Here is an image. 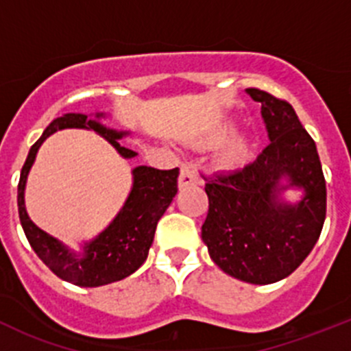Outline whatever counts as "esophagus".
I'll return each mask as SVG.
<instances>
[{
	"label": "esophagus",
	"instance_id": "34e87169",
	"mask_svg": "<svg viewBox=\"0 0 351 351\" xmlns=\"http://www.w3.org/2000/svg\"><path fill=\"white\" fill-rule=\"evenodd\" d=\"M198 183H202V178L197 173V169L193 168L192 165H183L182 173H180V180H178L180 189H185V186L189 185H198Z\"/></svg>",
	"mask_w": 351,
	"mask_h": 351
}]
</instances>
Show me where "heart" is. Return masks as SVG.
Segmentation results:
<instances>
[{"label": "heart", "mask_w": 351, "mask_h": 351, "mask_svg": "<svg viewBox=\"0 0 351 351\" xmlns=\"http://www.w3.org/2000/svg\"><path fill=\"white\" fill-rule=\"evenodd\" d=\"M234 132V129L232 127H224V129L221 130V139H226V137L229 136V134ZM247 156H250V144H247L246 139H234L231 141V143L226 146L224 153H222V158H224V161L228 162V165H241L247 159Z\"/></svg>", "instance_id": "heart-1"}]
</instances>
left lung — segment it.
Instances as JSON below:
<instances>
[{
    "instance_id": "8db88e82",
    "label": "left lung",
    "mask_w": 351,
    "mask_h": 351,
    "mask_svg": "<svg viewBox=\"0 0 351 351\" xmlns=\"http://www.w3.org/2000/svg\"><path fill=\"white\" fill-rule=\"evenodd\" d=\"M246 93L261 104L270 143L244 168L204 176L208 214L202 239L224 274L267 285L289 277L319 239L326 182L316 143L292 105L258 88ZM290 186L304 192L297 204L281 198Z\"/></svg>"
}]
</instances>
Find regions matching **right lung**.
<instances>
[{
  "instance_id": "obj_1",
  "label": "right lung",
  "mask_w": 351,
  "mask_h": 351,
  "mask_svg": "<svg viewBox=\"0 0 351 351\" xmlns=\"http://www.w3.org/2000/svg\"><path fill=\"white\" fill-rule=\"evenodd\" d=\"M104 113L90 119L84 113H66L49 123L40 139L30 147L19 182V215L32 250L47 265L52 274L77 287H100L132 275L146 261L153 244L156 226L173 197L178 192L180 169H156L137 166L132 169V190L108 228L76 254L61 241L42 231L30 221L25 208V185L38 147L49 136L62 129H90L104 136L122 158H136L137 153L120 146L119 139L129 132H119L100 122Z\"/></svg>"
}]
</instances>
